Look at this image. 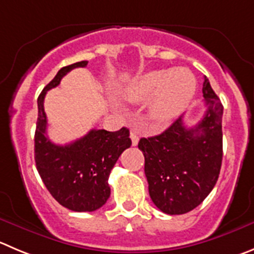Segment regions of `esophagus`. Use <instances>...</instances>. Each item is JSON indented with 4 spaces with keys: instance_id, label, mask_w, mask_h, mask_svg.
<instances>
[{
    "instance_id": "34e87169",
    "label": "esophagus",
    "mask_w": 254,
    "mask_h": 254,
    "mask_svg": "<svg viewBox=\"0 0 254 254\" xmlns=\"http://www.w3.org/2000/svg\"><path fill=\"white\" fill-rule=\"evenodd\" d=\"M131 139H132V146H137L139 141V134L136 131H131Z\"/></svg>"
}]
</instances>
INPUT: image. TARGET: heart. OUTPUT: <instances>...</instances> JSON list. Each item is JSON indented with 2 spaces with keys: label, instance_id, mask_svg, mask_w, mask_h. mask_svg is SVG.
Segmentation results:
<instances>
[{
  "label": "heart",
  "instance_id": "b5f03b06",
  "mask_svg": "<svg viewBox=\"0 0 254 254\" xmlns=\"http://www.w3.org/2000/svg\"><path fill=\"white\" fill-rule=\"evenodd\" d=\"M197 79L188 68L151 69L129 79L122 89L127 102L142 103L149 100L148 115L156 122L175 120L192 102Z\"/></svg>",
  "mask_w": 254,
  "mask_h": 254
}]
</instances>
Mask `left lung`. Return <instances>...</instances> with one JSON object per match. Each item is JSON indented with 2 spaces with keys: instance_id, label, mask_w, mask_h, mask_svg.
I'll use <instances>...</instances> for the list:
<instances>
[{
  "instance_id": "left-lung-1",
  "label": "left lung",
  "mask_w": 254,
  "mask_h": 254,
  "mask_svg": "<svg viewBox=\"0 0 254 254\" xmlns=\"http://www.w3.org/2000/svg\"><path fill=\"white\" fill-rule=\"evenodd\" d=\"M202 92L207 111L194 127H186L180 117L158 136L139 139L149 195L157 208L167 214L194 209L218 180L223 106L207 77Z\"/></svg>"
}]
</instances>
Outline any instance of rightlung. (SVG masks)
I'll return each mask as SVG.
<instances>
[{
  "label": "right lung",
  "mask_w": 254,
  "mask_h": 254,
  "mask_svg": "<svg viewBox=\"0 0 254 254\" xmlns=\"http://www.w3.org/2000/svg\"><path fill=\"white\" fill-rule=\"evenodd\" d=\"M88 62L62 67L38 96V117L35 133V161L48 192L61 206L74 212H92L101 208L111 194L108 177L118 157L132 144L129 131L91 129L72 143L60 146L46 134L47 117L43 101L48 89L59 86L62 77Z\"/></svg>",
  "instance_id": "1"
}]
</instances>
